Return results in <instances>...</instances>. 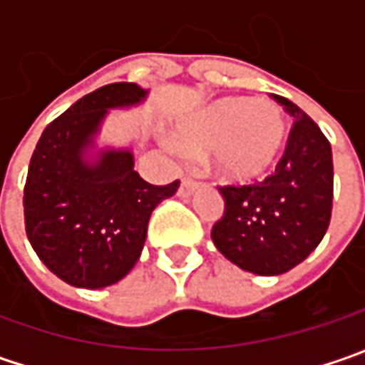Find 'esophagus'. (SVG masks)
Listing matches in <instances>:
<instances>
[{"label":"esophagus","instance_id":"esophagus-1","mask_svg":"<svg viewBox=\"0 0 365 365\" xmlns=\"http://www.w3.org/2000/svg\"><path fill=\"white\" fill-rule=\"evenodd\" d=\"M195 190H197V185L192 180H187V178L180 180V187H178V195L180 197H190V195H195Z\"/></svg>","mask_w":365,"mask_h":365}]
</instances>
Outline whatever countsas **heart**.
Segmentation results:
<instances>
[{
	"label": "heart",
	"instance_id": "1",
	"mask_svg": "<svg viewBox=\"0 0 365 365\" xmlns=\"http://www.w3.org/2000/svg\"><path fill=\"white\" fill-rule=\"evenodd\" d=\"M288 120L268 99L221 97L195 111L176 128V144L207 152L219 180L250 185L272 168L287 146ZM175 150V144H170Z\"/></svg>",
	"mask_w": 365,
	"mask_h": 365
}]
</instances>
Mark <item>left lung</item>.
I'll return each instance as SVG.
<instances>
[{
	"mask_svg": "<svg viewBox=\"0 0 365 365\" xmlns=\"http://www.w3.org/2000/svg\"><path fill=\"white\" fill-rule=\"evenodd\" d=\"M274 99L294 118L272 176L252 187H223V217L211 240L245 272L278 276L299 266L329 227L333 205L331 144L301 107Z\"/></svg>",
	"mask_w": 365,
	"mask_h": 365,
	"instance_id": "left-lung-1",
	"label": "left lung"
}]
</instances>
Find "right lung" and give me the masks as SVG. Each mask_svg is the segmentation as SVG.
I'll return each instance as SVG.
<instances>
[{
	"instance_id": "add662e5",
	"label": "right lung",
	"mask_w": 365,
	"mask_h": 365,
	"mask_svg": "<svg viewBox=\"0 0 365 365\" xmlns=\"http://www.w3.org/2000/svg\"><path fill=\"white\" fill-rule=\"evenodd\" d=\"M150 95L113 83L85 95L46 125L28 166V240L50 272L77 288H106L135 266L148 221L178 180L156 187L133 170V144L101 142L109 111L140 107Z\"/></svg>"
}]
</instances>
